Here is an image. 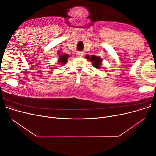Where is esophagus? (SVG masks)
<instances>
[{
	"label": "esophagus",
	"mask_w": 156,
	"mask_h": 156,
	"mask_svg": "<svg viewBox=\"0 0 156 156\" xmlns=\"http://www.w3.org/2000/svg\"><path fill=\"white\" fill-rule=\"evenodd\" d=\"M83 55H84V53L82 51H79L76 53V56H78V57H81V56H83Z\"/></svg>",
	"instance_id": "1"
}]
</instances>
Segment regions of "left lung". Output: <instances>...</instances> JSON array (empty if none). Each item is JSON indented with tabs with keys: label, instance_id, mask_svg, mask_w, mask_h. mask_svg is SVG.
<instances>
[{
	"label": "left lung",
	"instance_id": "1",
	"mask_svg": "<svg viewBox=\"0 0 156 156\" xmlns=\"http://www.w3.org/2000/svg\"><path fill=\"white\" fill-rule=\"evenodd\" d=\"M85 58L88 60H90L93 66L96 68V69H100L101 67V64H102V58L100 56H95V55H92L91 56H90L88 55L85 56Z\"/></svg>",
	"mask_w": 156,
	"mask_h": 156
}]
</instances>
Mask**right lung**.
I'll return each mask as SVG.
<instances>
[{
  "instance_id": "obj_1",
  "label": "right lung",
  "mask_w": 156,
  "mask_h": 156,
  "mask_svg": "<svg viewBox=\"0 0 156 156\" xmlns=\"http://www.w3.org/2000/svg\"><path fill=\"white\" fill-rule=\"evenodd\" d=\"M60 52L58 53V64L64 66L66 63L68 62V58L69 57V55L68 54H60Z\"/></svg>"
}]
</instances>
